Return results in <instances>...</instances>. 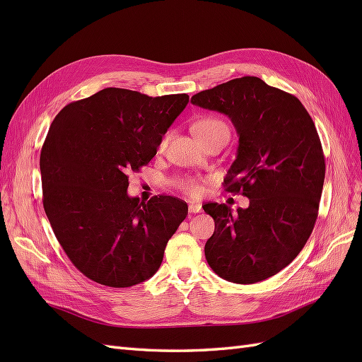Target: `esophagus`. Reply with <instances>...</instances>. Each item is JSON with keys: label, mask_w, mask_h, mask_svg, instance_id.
Instances as JSON below:
<instances>
[{"label": "esophagus", "mask_w": 362, "mask_h": 362, "mask_svg": "<svg viewBox=\"0 0 362 362\" xmlns=\"http://www.w3.org/2000/svg\"><path fill=\"white\" fill-rule=\"evenodd\" d=\"M202 210V205L198 202H190L189 204V211L190 213H199Z\"/></svg>", "instance_id": "34e87169"}]
</instances>
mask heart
Masks as SVG:
<instances>
[{
	"mask_svg": "<svg viewBox=\"0 0 362 362\" xmlns=\"http://www.w3.org/2000/svg\"><path fill=\"white\" fill-rule=\"evenodd\" d=\"M193 133L201 141H205L208 139H213V137H217V136H221V134H229V128L223 122V120H221V119H217V117H205V119L198 120V122L193 125ZM168 140H169L168 134L161 139L160 145H158L160 151H163L164 148H166ZM181 189L184 192L190 193V194H198L199 193V185L196 184L193 180H184L181 182Z\"/></svg>",
	"mask_w": 362,
	"mask_h": 362,
	"instance_id": "heart-1",
	"label": "heart"
}]
</instances>
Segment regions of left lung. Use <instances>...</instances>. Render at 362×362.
I'll list each match as a JSON object with an SVG mask.
<instances>
[{"mask_svg":"<svg viewBox=\"0 0 362 362\" xmlns=\"http://www.w3.org/2000/svg\"><path fill=\"white\" fill-rule=\"evenodd\" d=\"M192 104L226 115L238 134L237 157L223 180L247 208L205 204L214 234L205 258L218 276L255 284L299 255L319 213L325 156L315 125L298 98L242 76L192 96Z\"/></svg>","mask_w":362,"mask_h":362,"instance_id":"obj_1","label":"left lung"}]
</instances>
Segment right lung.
<instances>
[{
  "instance_id": "add662e5",
  "label": "right lung",
  "mask_w": 362,
  "mask_h": 362,
  "mask_svg": "<svg viewBox=\"0 0 362 362\" xmlns=\"http://www.w3.org/2000/svg\"><path fill=\"white\" fill-rule=\"evenodd\" d=\"M189 95L152 98L107 87L63 107L40 152L43 208L84 276L133 287L154 276L189 206L172 196H128V173L157 154Z\"/></svg>"
}]
</instances>
